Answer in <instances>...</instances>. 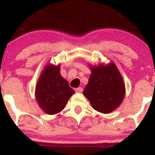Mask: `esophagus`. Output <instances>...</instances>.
Here are the masks:
<instances>
[{"mask_svg": "<svg viewBox=\"0 0 155 155\" xmlns=\"http://www.w3.org/2000/svg\"><path fill=\"white\" fill-rule=\"evenodd\" d=\"M75 91H76V92H79V93H81V92H82V91H83V89L81 87H78V88L76 89Z\"/></svg>", "mask_w": 155, "mask_h": 155, "instance_id": "esophagus-1", "label": "esophagus"}]
</instances>
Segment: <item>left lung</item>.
<instances>
[{
    "label": "left lung",
    "mask_w": 155,
    "mask_h": 155,
    "mask_svg": "<svg viewBox=\"0 0 155 155\" xmlns=\"http://www.w3.org/2000/svg\"><path fill=\"white\" fill-rule=\"evenodd\" d=\"M91 75L83 95L92 108L104 114L111 113L120 106L125 95V86L120 71L113 62L91 66Z\"/></svg>",
    "instance_id": "8db88e82"
}]
</instances>
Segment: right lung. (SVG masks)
<instances>
[{
	"label": "right lung",
	"instance_id": "add662e5",
	"mask_svg": "<svg viewBox=\"0 0 155 155\" xmlns=\"http://www.w3.org/2000/svg\"><path fill=\"white\" fill-rule=\"evenodd\" d=\"M66 79L60 75V65L44 67L35 87V100L42 111L48 114L59 113L74 93Z\"/></svg>",
	"mask_w": 155,
	"mask_h": 155
}]
</instances>
